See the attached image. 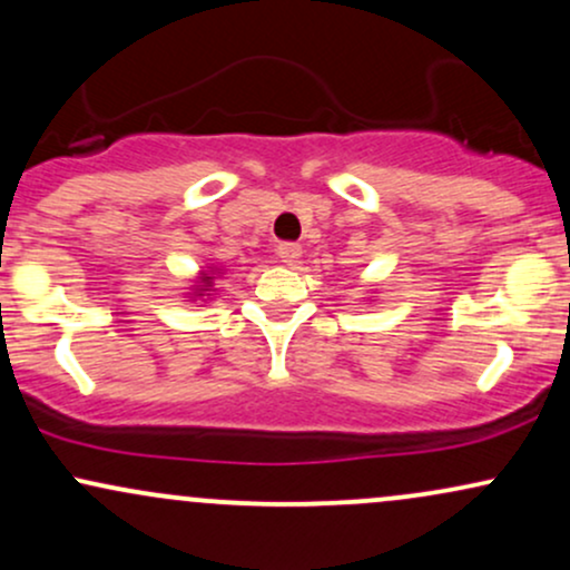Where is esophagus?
Wrapping results in <instances>:
<instances>
[{
	"mask_svg": "<svg viewBox=\"0 0 570 570\" xmlns=\"http://www.w3.org/2000/svg\"><path fill=\"white\" fill-rule=\"evenodd\" d=\"M276 254H278V259L284 265H294L299 259V254H303V246L299 244H289V240H286V244H278V248H276Z\"/></svg>",
	"mask_w": 570,
	"mask_h": 570,
	"instance_id": "1",
	"label": "esophagus"
}]
</instances>
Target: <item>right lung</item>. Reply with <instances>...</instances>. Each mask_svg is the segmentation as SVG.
Here are the masks:
<instances>
[{"instance_id":"right-lung-1","label":"right lung","mask_w":570,"mask_h":570,"mask_svg":"<svg viewBox=\"0 0 570 570\" xmlns=\"http://www.w3.org/2000/svg\"><path fill=\"white\" fill-rule=\"evenodd\" d=\"M203 281H206V284H208V281H212V278H208V276H203Z\"/></svg>"}]
</instances>
